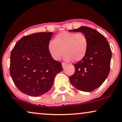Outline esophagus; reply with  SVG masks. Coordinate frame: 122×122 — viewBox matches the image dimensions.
Instances as JSON below:
<instances>
[{"instance_id": "34e87169", "label": "esophagus", "mask_w": 122, "mask_h": 122, "mask_svg": "<svg viewBox=\"0 0 122 122\" xmlns=\"http://www.w3.org/2000/svg\"><path fill=\"white\" fill-rule=\"evenodd\" d=\"M62 67L64 68L66 66V64H65V63H62Z\"/></svg>"}]
</instances>
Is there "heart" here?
I'll use <instances>...</instances> for the list:
<instances>
[{"label":"heart","mask_w":122,"mask_h":122,"mask_svg":"<svg viewBox=\"0 0 122 122\" xmlns=\"http://www.w3.org/2000/svg\"><path fill=\"white\" fill-rule=\"evenodd\" d=\"M88 41L82 33L62 32L55 36L48 44V52L55 61L61 59L63 53L66 61H79L86 54Z\"/></svg>","instance_id":"b5f03b06"}]
</instances>
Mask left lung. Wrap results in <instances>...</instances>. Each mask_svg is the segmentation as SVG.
I'll return each mask as SVG.
<instances>
[{
    "label": "left lung",
    "instance_id": "obj_1",
    "mask_svg": "<svg viewBox=\"0 0 122 122\" xmlns=\"http://www.w3.org/2000/svg\"><path fill=\"white\" fill-rule=\"evenodd\" d=\"M69 31L81 32L88 41L86 54L74 64L75 71L70 77V81L78 90L92 92L102 85L109 73L112 58L109 44L103 35L90 27L82 26Z\"/></svg>",
    "mask_w": 122,
    "mask_h": 122
}]
</instances>
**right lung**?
Returning a JSON list of instances; mask_svg holds the SVG:
<instances>
[{
    "label": "right lung",
    "mask_w": 122,
    "mask_h": 122,
    "mask_svg": "<svg viewBox=\"0 0 122 122\" xmlns=\"http://www.w3.org/2000/svg\"><path fill=\"white\" fill-rule=\"evenodd\" d=\"M53 33L39 32L19 40L11 52L10 74L23 93L38 97L50 90L55 76L62 71V64L53 60L48 44Z\"/></svg>",
    "instance_id": "right-lung-1"
}]
</instances>
